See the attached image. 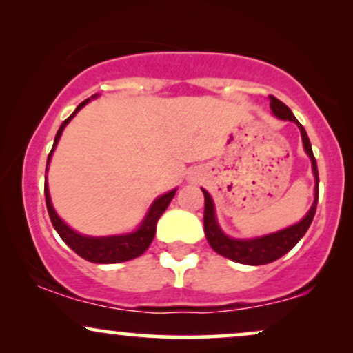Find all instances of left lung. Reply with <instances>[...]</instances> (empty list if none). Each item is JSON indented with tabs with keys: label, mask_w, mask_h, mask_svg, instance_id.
Masks as SVG:
<instances>
[{
	"label": "left lung",
	"mask_w": 353,
	"mask_h": 353,
	"mask_svg": "<svg viewBox=\"0 0 353 353\" xmlns=\"http://www.w3.org/2000/svg\"><path fill=\"white\" fill-rule=\"evenodd\" d=\"M270 103V111L275 117L282 121H290V123L297 124L299 131L302 136V144L303 151L307 152V156L310 157L312 163V172H314L315 179V188H314V202H312L309 212L303 216L297 224L289 225V228L277 230V232L265 234V236L259 237H250V239H236L229 237L224 230L219 225L217 217H216V205H214L212 197L205 189H202L205 199V208H204V232L208 237V242L216 250L217 254L224 255V257L230 259V261L239 262V264L245 265H264L270 264V262L277 261L282 255H285L290 249H294L301 239L305 236L307 229L310 228L312 219L315 216V209H317V201H319V171H317V163H315L314 152H312V145L307 136L303 125L295 119L289 108L279 101L274 96H269Z\"/></svg>",
	"instance_id": "left-lung-1"
}]
</instances>
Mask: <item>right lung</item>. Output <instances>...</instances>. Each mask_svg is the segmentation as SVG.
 I'll return each mask as SVG.
<instances>
[{
	"instance_id": "add662e5",
	"label": "right lung",
	"mask_w": 353,
	"mask_h": 353,
	"mask_svg": "<svg viewBox=\"0 0 353 353\" xmlns=\"http://www.w3.org/2000/svg\"><path fill=\"white\" fill-rule=\"evenodd\" d=\"M98 98V94L91 96V98L83 101L78 108L74 109V112L64 121L63 124L59 125L58 132H56L54 144H52V149L48 156L46 163V172L48 168H50V161L52 157V152H54L56 145L59 143V137L63 134L64 128L71 123V119L83 109L91 99ZM176 190L172 189L169 192L163 194V196L156 197L151 204V208L148 209L145 216L141 224L137 225V229L132 230V232L125 234H116V236H84V234L76 232L74 229H71L66 222L63 221L58 216L54 208H52L50 189H48V179L44 182V197H46V208L48 214H50V219L52 222V228L56 229V232L59 234V237L66 242L68 245L74 250L79 257L86 259L89 262H94V264H117V262H125L131 261V259L139 257L141 254H144L148 250V247L151 245L154 234H156V224L159 221V217L163 216V212L168 209L169 202L172 201V197L176 196Z\"/></svg>"
}]
</instances>
